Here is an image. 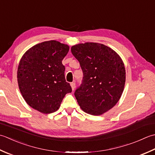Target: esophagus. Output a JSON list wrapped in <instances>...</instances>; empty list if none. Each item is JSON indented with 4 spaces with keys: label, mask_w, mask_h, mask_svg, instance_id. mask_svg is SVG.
Masks as SVG:
<instances>
[{
    "label": "esophagus",
    "mask_w": 155,
    "mask_h": 155,
    "mask_svg": "<svg viewBox=\"0 0 155 155\" xmlns=\"http://www.w3.org/2000/svg\"><path fill=\"white\" fill-rule=\"evenodd\" d=\"M71 87L72 88V90H75V82H71Z\"/></svg>",
    "instance_id": "obj_1"
}]
</instances>
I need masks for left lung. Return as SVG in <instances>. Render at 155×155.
I'll return each instance as SVG.
<instances>
[{"label": "left lung", "instance_id": "1", "mask_svg": "<svg viewBox=\"0 0 155 155\" xmlns=\"http://www.w3.org/2000/svg\"><path fill=\"white\" fill-rule=\"evenodd\" d=\"M84 77L74 95L81 110L99 116L114 106L124 90V63L113 49L103 44L85 43L71 47Z\"/></svg>", "mask_w": 155, "mask_h": 155}]
</instances>
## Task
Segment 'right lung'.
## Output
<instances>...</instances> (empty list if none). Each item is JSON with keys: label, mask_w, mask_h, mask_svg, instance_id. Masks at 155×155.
Listing matches in <instances>:
<instances>
[{"label": "right lung", "mask_w": 155, "mask_h": 155, "mask_svg": "<svg viewBox=\"0 0 155 155\" xmlns=\"http://www.w3.org/2000/svg\"><path fill=\"white\" fill-rule=\"evenodd\" d=\"M68 45L51 40L31 47L19 62L17 81L28 105L44 114L57 111L71 87L65 78L62 60L69 51Z\"/></svg>", "instance_id": "obj_1"}]
</instances>
